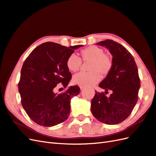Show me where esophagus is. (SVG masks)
Wrapping results in <instances>:
<instances>
[{
	"label": "esophagus",
	"instance_id": "1",
	"mask_svg": "<svg viewBox=\"0 0 156 156\" xmlns=\"http://www.w3.org/2000/svg\"><path fill=\"white\" fill-rule=\"evenodd\" d=\"M80 90H83V87H82V86H80Z\"/></svg>",
	"mask_w": 156,
	"mask_h": 156
}]
</instances>
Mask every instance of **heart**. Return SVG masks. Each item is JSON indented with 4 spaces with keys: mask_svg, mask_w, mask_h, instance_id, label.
<instances>
[{
    "mask_svg": "<svg viewBox=\"0 0 156 156\" xmlns=\"http://www.w3.org/2000/svg\"><path fill=\"white\" fill-rule=\"evenodd\" d=\"M83 61L90 62L88 66L90 73H80L74 76L73 82L74 84L88 87L96 83L101 76H106L113 67L112 58L105 54L101 48L97 46H90L81 51ZM66 66L70 71L76 72L80 69L82 61L74 54L70 55L66 60Z\"/></svg>",
    "mask_w": 156,
    "mask_h": 156,
    "instance_id": "obj_1",
    "label": "heart"
}]
</instances>
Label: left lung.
Returning <instances> with one entry per match:
<instances>
[{"label": "left lung", "mask_w": 156, "mask_h": 156, "mask_svg": "<svg viewBox=\"0 0 156 156\" xmlns=\"http://www.w3.org/2000/svg\"><path fill=\"white\" fill-rule=\"evenodd\" d=\"M105 47L112 55L113 67L99 86L103 92L96 91L91 102V111L99 121L107 125H117L128 118L138 101L140 80L133 56L125 47L111 39L97 43Z\"/></svg>", "instance_id": "1"}]
</instances>
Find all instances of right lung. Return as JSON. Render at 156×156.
Instances as JSON below:
<instances>
[{"mask_svg": "<svg viewBox=\"0 0 156 156\" xmlns=\"http://www.w3.org/2000/svg\"><path fill=\"white\" fill-rule=\"evenodd\" d=\"M82 45L67 47L53 42L43 43L25 60L21 70L18 90L23 108L38 125L53 126L64 122L70 113V100L80 94L78 86H70L62 94L54 92L62 83L66 87L71 73L66 60Z\"/></svg>", "mask_w": 156, "mask_h": 156, "instance_id": "right-lung-1", "label": "right lung"}]
</instances>
